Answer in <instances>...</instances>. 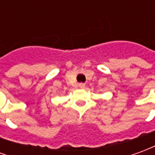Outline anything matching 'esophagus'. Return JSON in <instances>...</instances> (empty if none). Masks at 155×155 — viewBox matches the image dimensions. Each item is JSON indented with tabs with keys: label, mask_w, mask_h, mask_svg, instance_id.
Listing matches in <instances>:
<instances>
[{
	"label": "esophagus",
	"mask_w": 155,
	"mask_h": 155,
	"mask_svg": "<svg viewBox=\"0 0 155 155\" xmlns=\"http://www.w3.org/2000/svg\"><path fill=\"white\" fill-rule=\"evenodd\" d=\"M79 87L81 88V89H84L85 87V84H83V83H81V84H79Z\"/></svg>",
	"instance_id": "34e87169"
}]
</instances>
